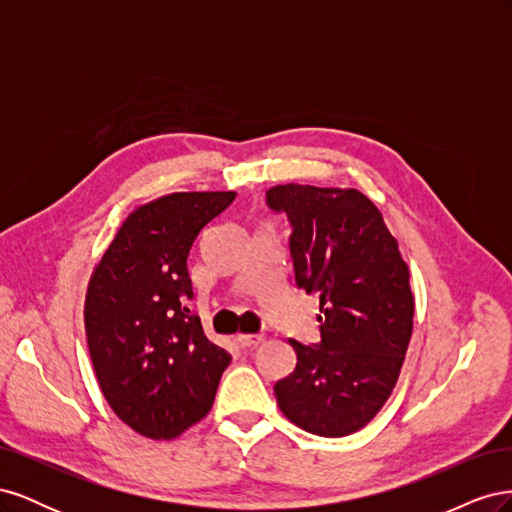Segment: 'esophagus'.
Wrapping results in <instances>:
<instances>
[{"instance_id": "1", "label": "esophagus", "mask_w": 512, "mask_h": 512, "mask_svg": "<svg viewBox=\"0 0 512 512\" xmlns=\"http://www.w3.org/2000/svg\"><path fill=\"white\" fill-rule=\"evenodd\" d=\"M262 342H265V337H262V335H247V333H239L237 335V344L241 348H256Z\"/></svg>"}]
</instances>
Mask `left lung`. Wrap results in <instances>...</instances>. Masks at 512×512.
<instances>
[{"mask_svg":"<svg viewBox=\"0 0 512 512\" xmlns=\"http://www.w3.org/2000/svg\"><path fill=\"white\" fill-rule=\"evenodd\" d=\"M292 224L294 282L320 299V344H288L275 384L290 423L322 438L363 429L391 397L412 337L410 271L380 209L356 188L286 183L267 192Z\"/></svg>","mask_w":512,"mask_h":512,"instance_id":"left-lung-1","label":"left lung"}]
</instances>
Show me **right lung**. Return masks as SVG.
I'll use <instances>...</instances> for the list:
<instances>
[{
	"instance_id": "right-lung-1",
	"label": "right lung",
	"mask_w": 512,
	"mask_h": 512,
	"mask_svg": "<svg viewBox=\"0 0 512 512\" xmlns=\"http://www.w3.org/2000/svg\"><path fill=\"white\" fill-rule=\"evenodd\" d=\"M235 196L173 192L138 205L91 271V363L108 406L145 438L173 440L205 418L230 363L183 297H192V243Z\"/></svg>"
}]
</instances>
